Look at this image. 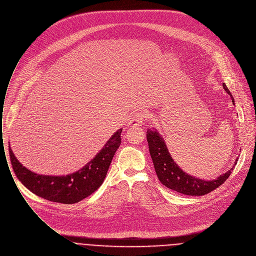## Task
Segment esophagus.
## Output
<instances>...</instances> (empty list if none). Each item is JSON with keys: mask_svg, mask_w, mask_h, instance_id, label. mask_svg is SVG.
<instances>
[{"mask_svg": "<svg viewBox=\"0 0 256 256\" xmlns=\"http://www.w3.org/2000/svg\"><path fill=\"white\" fill-rule=\"evenodd\" d=\"M147 114L145 112L137 113L134 117H132L128 122V127H139L143 124V122L146 120Z\"/></svg>", "mask_w": 256, "mask_h": 256, "instance_id": "esophagus-1", "label": "esophagus"}]
</instances>
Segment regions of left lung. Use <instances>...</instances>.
<instances>
[{"mask_svg":"<svg viewBox=\"0 0 256 256\" xmlns=\"http://www.w3.org/2000/svg\"><path fill=\"white\" fill-rule=\"evenodd\" d=\"M222 87L232 97V103L234 104V99L228 88L224 84ZM147 141L159 180L170 190L188 196H204L218 188L230 176L238 160V158H236L234 165L216 178L204 180L186 172L178 166L170 156L163 136L157 129L152 128L147 130Z\"/></svg>","mask_w":256,"mask_h":256,"instance_id":"left-lung-1","label":"left lung"}]
</instances>
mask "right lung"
<instances>
[{"mask_svg":"<svg viewBox=\"0 0 256 256\" xmlns=\"http://www.w3.org/2000/svg\"><path fill=\"white\" fill-rule=\"evenodd\" d=\"M122 129L117 130L84 168L66 176H48L22 166L8 147L12 170L18 180L34 194L60 204H76L93 194L103 182L115 152L121 144Z\"/></svg>","mask_w":256,"mask_h":256,"instance_id":"add662e5","label":"right lung"}]
</instances>
